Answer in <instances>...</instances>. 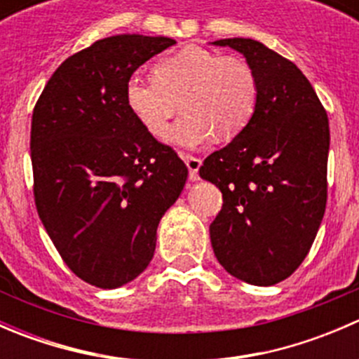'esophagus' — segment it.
I'll use <instances>...</instances> for the list:
<instances>
[{
	"label": "esophagus",
	"mask_w": 359,
	"mask_h": 359,
	"mask_svg": "<svg viewBox=\"0 0 359 359\" xmlns=\"http://www.w3.org/2000/svg\"><path fill=\"white\" fill-rule=\"evenodd\" d=\"M184 161H186L187 168H189V177L191 180H198L200 179V166H201V158L198 156H191V154L182 153L180 154Z\"/></svg>",
	"instance_id": "1"
}]
</instances>
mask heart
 Segmentation results:
<instances>
[{
	"instance_id": "obj_1",
	"label": "heart",
	"mask_w": 359,
	"mask_h": 359,
	"mask_svg": "<svg viewBox=\"0 0 359 359\" xmlns=\"http://www.w3.org/2000/svg\"><path fill=\"white\" fill-rule=\"evenodd\" d=\"M153 74L128 79L126 104L147 132L161 135L182 102L186 114L165 135L173 146L193 149L215 132L222 139L236 137L255 114L259 81L241 55L187 46L159 60Z\"/></svg>"
}]
</instances>
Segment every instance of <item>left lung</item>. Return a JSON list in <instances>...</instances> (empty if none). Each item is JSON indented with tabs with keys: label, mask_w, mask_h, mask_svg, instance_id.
Returning <instances> with one entry per match:
<instances>
[{
	"label": "left lung",
	"mask_w": 359,
	"mask_h": 359,
	"mask_svg": "<svg viewBox=\"0 0 359 359\" xmlns=\"http://www.w3.org/2000/svg\"><path fill=\"white\" fill-rule=\"evenodd\" d=\"M213 45L243 53L257 74L259 100L247 128L200 168L224 200L210 240L227 273L269 287L295 273L323 220L328 116L292 60L250 38Z\"/></svg>",
	"instance_id": "1"
}]
</instances>
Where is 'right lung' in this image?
Segmentation results:
<instances>
[{"instance_id":"obj_1","label":"right lung","mask_w":359,"mask_h":359,"mask_svg":"<svg viewBox=\"0 0 359 359\" xmlns=\"http://www.w3.org/2000/svg\"><path fill=\"white\" fill-rule=\"evenodd\" d=\"M175 45L165 36L118 34L64 60L43 88L31 123L38 215L66 266L99 288L139 276L156 229L187 179L126 104V83Z\"/></svg>"}]
</instances>
